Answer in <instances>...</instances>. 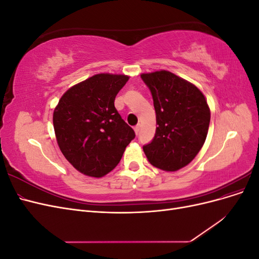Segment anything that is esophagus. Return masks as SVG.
I'll return each instance as SVG.
<instances>
[{
  "instance_id": "1",
  "label": "esophagus",
  "mask_w": 259,
  "mask_h": 259,
  "mask_svg": "<svg viewBox=\"0 0 259 259\" xmlns=\"http://www.w3.org/2000/svg\"><path fill=\"white\" fill-rule=\"evenodd\" d=\"M134 131H135V133H136V135H138V134H139V132H140V125H139V124H138V125H136L135 128H134Z\"/></svg>"
}]
</instances>
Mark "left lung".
<instances>
[{
  "mask_svg": "<svg viewBox=\"0 0 259 259\" xmlns=\"http://www.w3.org/2000/svg\"><path fill=\"white\" fill-rule=\"evenodd\" d=\"M140 76L151 92L158 125L144 152L153 166L178 170L205 143L210 121L207 101L197 86L166 70Z\"/></svg>",
  "mask_w": 259,
  "mask_h": 259,
  "instance_id": "obj_1",
  "label": "left lung"
}]
</instances>
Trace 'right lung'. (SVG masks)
I'll list each match as a JSON object with an SVG mask.
<instances>
[{
  "mask_svg": "<svg viewBox=\"0 0 259 259\" xmlns=\"http://www.w3.org/2000/svg\"><path fill=\"white\" fill-rule=\"evenodd\" d=\"M125 74L99 73L70 88L53 114L60 151L80 173L100 178L119 164L135 138L114 107Z\"/></svg>",
  "mask_w": 259,
  "mask_h": 259,
  "instance_id": "add662e5",
  "label": "right lung"
}]
</instances>
